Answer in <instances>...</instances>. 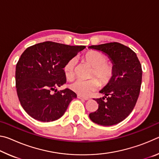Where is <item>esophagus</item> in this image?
<instances>
[{"label": "esophagus", "mask_w": 159, "mask_h": 159, "mask_svg": "<svg viewBox=\"0 0 159 159\" xmlns=\"http://www.w3.org/2000/svg\"><path fill=\"white\" fill-rule=\"evenodd\" d=\"M77 98H79V99H83V100H88V98H83V97H82V96H80V95H78L77 96Z\"/></svg>", "instance_id": "esophagus-1"}]
</instances>
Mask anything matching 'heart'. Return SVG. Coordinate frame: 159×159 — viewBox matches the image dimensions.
Returning <instances> with one entry per match:
<instances>
[{
  "label": "heart",
  "instance_id": "obj_1",
  "mask_svg": "<svg viewBox=\"0 0 159 159\" xmlns=\"http://www.w3.org/2000/svg\"><path fill=\"white\" fill-rule=\"evenodd\" d=\"M88 65L93 67L92 76H96L99 79L101 85H105L111 81L115 73V67L111 61H107L105 55L98 51L91 50L83 57ZM76 60L72 58L67 61L64 67V75L66 79L71 80L74 77V68ZM99 81L96 79L88 80H77L70 85V88L82 97H88L93 91L99 87Z\"/></svg>",
  "mask_w": 159,
  "mask_h": 159
}]
</instances>
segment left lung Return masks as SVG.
<instances>
[{"instance_id":"left-lung-1","label":"left lung","mask_w":159,"mask_h":159,"mask_svg":"<svg viewBox=\"0 0 159 159\" xmlns=\"http://www.w3.org/2000/svg\"><path fill=\"white\" fill-rule=\"evenodd\" d=\"M88 48L105 54L115 67L111 80L99 91L104 97L95 99L98 109L90 113L89 117L99 125H116L124 120L135 106L142 83L141 64L134 51L119 43L91 45Z\"/></svg>"}]
</instances>
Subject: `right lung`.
<instances>
[{
  "instance_id": "right-lung-1",
  "label": "right lung",
  "mask_w": 159,
  "mask_h": 159,
  "mask_svg": "<svg viewBox=\"0 0 159 159\" xmlns=\"http://www.w3.org/2000/svg\"><path fill=\"white\" fill-rule=\"evenodd\" d=\"M85 48L46 41L27 48L21 54L16 66V88L21 107L30 116L50 122L64 115L77 95L69 88H56L66 81L64 67L67 61Z\"/></svg>"
}]
</instances>
